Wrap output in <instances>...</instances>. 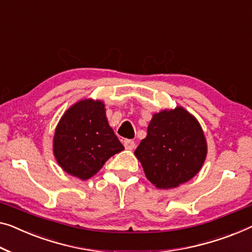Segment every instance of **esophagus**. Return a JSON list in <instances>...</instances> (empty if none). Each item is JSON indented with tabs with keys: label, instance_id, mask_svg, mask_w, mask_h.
Returning <instances> with one entry per match:
<instances>
[{
	"label": "esophagus",
	"instance_id": "34e87169",
	"mask_svg": "<svg viewBox=\"0 0 252 252\" xmlns=\"http://www.w3.org/2000/svg\"><path fill=\"white\" fill-rule=\"evenodd\" d=\"M123 145L126 149H133L134 148V141L131 140V139H125L123 140Z\"/></svg>",
	"mask_w": 252,
	"mask_h": 252
}]
</instances>
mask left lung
Returning <instances> with one entry per match:
<instances>
[{
    "mask_svg": "<svg viewBox=\"0 0 252 252\" xmlns=\"http://www.w3.org/2000/svg\"><path fill=\"white\" fill-rule=\"evenodd\" d=\"M147 179L159 189H170L196 175L207 155L200 125L181 106L153 115L134 152Z\"/></svg>",
    "mask_w": 252,
    "mask_h": 252,
    "instance_id": "left-lung-1",
    "label": "left lung"
}]
</instances>
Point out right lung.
I'll use <instances>...</instances> for the list:
<instances>
[{
	"instance_id": "1",
	"label": "right lung",
	"mask_w": 252,
	"mask_h": 252,
	"mask_svg": "<svg viewBox=\"0 0 252 252\" xmlns=\"http://www.w3.org/2000/svg\"><path fill=\"white\" fill-rule=\"evenodd\" d=\"M100 100L82 99L60 120L53 140L54 156L67 174L81 180L95 175L108 158L125 147L108 126Z\"/></svg>"
}]
</instances>
